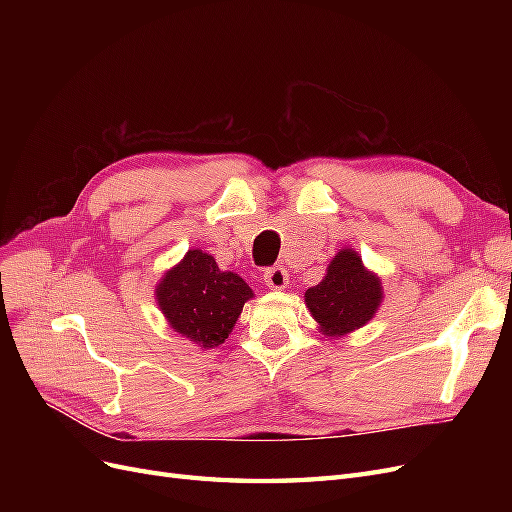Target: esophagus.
Instances as JSON below:
<instances>
[{
  "label": "esophagus",
  "instance_id": "1",
  "mask_svg": "<svg viewBox=\"0 0 512 512\" xmlns=\"http://www.w3.org/2000/svg\"><path fill=\"white\" fill-rule=\"evenodd\" d=\"M265 284L271 290H284L288 286V273L282 267H273L265 273Z\"/></svg>",
  "mask_w": 512,
  "mask_h": 512
}]
</instances>
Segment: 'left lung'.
<instances>
[{"label": "left lung", "mask_w": 512, "mask_h": 512, "mask_svg": "<svg viewBox=\"0 0 512 512\" xmlns=\"http://www.w3.org/2000/svg\"><path fill=\"white\" fill-rule=\"evenodd\" d=\"M384 301L380 275L363 265L352 247L339 250L318 286L305 292V305L324 337H344L378 314Z\"/></svg>", "instance_id": "8db88e82"}]
</instances>
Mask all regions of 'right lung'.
Wrapping results in <instances>:
<instances>
[{
    "instance_id": "right-lung-1",
    "label": "right lung",
    "mask_w": 512,
    "mask_h": 512,
    "mask_svg": "<svg viewBox=\"0 0 512 512\" xmlns=\"http://www.w3.org/2000/svg\"><path fill=\"white\" fill-rule=\"evenodd\" d=\"M254 290L243 277L222 271L203 250H188L156 284V303L168 327L200 348L224 344Z\"/></svg>"
}]
</instances>
